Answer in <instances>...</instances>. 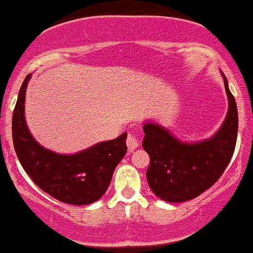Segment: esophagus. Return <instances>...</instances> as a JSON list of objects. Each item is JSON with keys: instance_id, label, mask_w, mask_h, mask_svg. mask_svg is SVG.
<instances>
[{"instance_id": "1", "label": "esophagus", "mask_w": 253, "mask_h": 253, "mask_svg": "<svg viewBox=\"0 0 253 253\" xmlns=\"http://www.w3.org/2000/svg\"><path fill=\"white\" fill-rule=\"evenodd\" d=\"M127 148H128L129 152H133L134 149H137V148L139 147V141L138 138H137L136 136H133V134L129 133L128 136H127Z\"/></svg>"}]
</instances>
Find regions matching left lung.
<instances>
[{
  "label": "left lung",
  "mask_w": 253,
  "mask_h": 253,
  "mask_svg": "<svg viewBox=\"0 0 253 253\" xmlns=\"http://www.w3.org/2000/svg\"><path fill=\"white\" fill-rule=\"evenodd\" d=\"M228 96V112L218 131L198 142H183L153 121L143 122V148L150 157L147 181L160 200L171 203L198 197L216 182L234 154L237 138L235 98L221 72Z\"/></svg>",
  "instance_id": "8db88e82"
}]
</instances>
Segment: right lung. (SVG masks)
<instances>
[{
  "instance_id": "right-lung-1",
  "label": "right lung",
  "mask_w": 253,
  "mask_h": 253,
  "mask_svg": "<svg viewBox=\"0 0 253 253\" xmlns=\"http://www.w3.org/2000/svg\"><path fill=\"white\" fill-rule=\"evenodd\" d=\"M32 75L20 86L12 119L14 150L33 181L63 203L85 206L104 196L117 164L126 155L127 132L111 141L99 142L75 154H60L42 147L25 122V93Z\"/></svg>"
}]
</instances>
